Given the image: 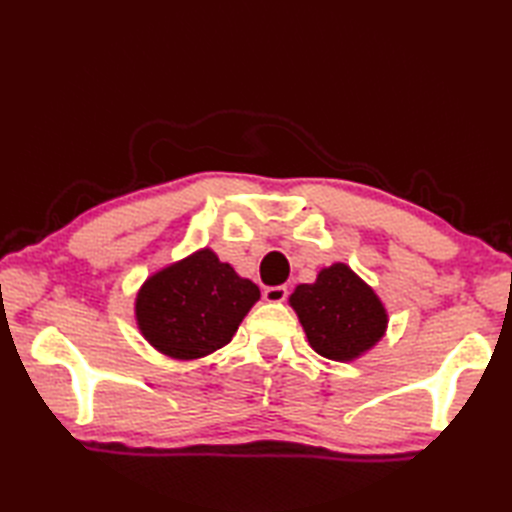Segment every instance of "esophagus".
Segmentation results:
<instances>
[{
    "label": "esophagus",
    "mask_w": 512,
    "mask_h": 512,
    "mask_svg": "<svg viewBox=\"0 0 512 512\" xmlns=\"http://www.w3.org/2000/svg\"><path fill=\"white\" fill-rule=\"evenodd\" d=\"M288 297V288L286 286H270L264 290V299L268 303H284Z\"/></svg>",
    "instance_id": "1"
}]
</instances>
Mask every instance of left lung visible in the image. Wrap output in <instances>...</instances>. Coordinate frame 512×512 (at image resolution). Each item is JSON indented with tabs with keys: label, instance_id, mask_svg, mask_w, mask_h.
Listing matches in <instances>:
<instances>
[{
	"label": "left lung",
	"instance_id": "1",
	"mask_svg": "<svg viewBox=\"0 0 512 512\" xmlns=\"http://www.w3.org/2000/svg\"><path fill=\"white\" fill-rule=\"evenodd\" d=\"M288 303L312 350L330 361H356L387 332L383 301L343 262L321 268L312 284H299Z\"/></svg>",
	"mask_w": 512,
	"mask_h": 512
}]
</instances>
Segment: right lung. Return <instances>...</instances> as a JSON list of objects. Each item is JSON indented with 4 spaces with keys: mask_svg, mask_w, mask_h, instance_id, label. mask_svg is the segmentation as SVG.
Segmentation results:
<instances>
[{
    "mask_svg": "<svg viewBox=\"0 0 512 512\" xmlns=\"http://www.w3.org/2000/svg\"><path fill=\"white\" fill-rule=\"evenodd\" d=\"M259 288L204 246L151 273L136 292L134 319L156 352L195 361L231 343Z\"/></svg>",
    "mask_w": 512,
    "mask_h": 512,
    "instance_id": "1",
    "label": "right lung"
}]
</instances>
